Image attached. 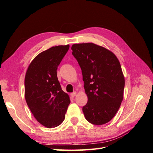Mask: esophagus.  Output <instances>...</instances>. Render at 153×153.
I'll use <instances>...</instances> for the list:
<instances>
[{
	"label": "esophagus",
	"mask_w": 153,
	"mask_h": 153,
	"mask_svg": "<svg viewBox=\"0 0 153 153\" xmlns=\"http://www.w3.org/2000/svg\"><path fill=\"white\" fill-rule=\"evenodd\" d=\"M76 91H74V92H72V93L70 94V96H71V97H75V96H76Z\"/></svg>",
	"instance_id": "34e87169"
}]
</instances>
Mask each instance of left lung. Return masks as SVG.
I'll return each instance as SVG.
<instances>
[{
	"mask_svg": "<svg viewBox=\"0 0 153 153\" xmlns=\"http://www.w3.org/2000/svg\"><path fill=\"white\" fill-rule=\"evenodd\" d=\"M72 55L82 69L88 102L82 110L89 123L102 125L113 118L123 100L124 77L116 55L92 43L74 44Z\"/></svg>",
	"mask_w": 153,
	"mask_h": 153,
	"instance_id": "8db88e82",
	"label": "left lung"
}]
</instances>
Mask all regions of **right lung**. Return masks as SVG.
<instances>
[{"label":"right lung","instance_id":"obj_1","mask_svg":"<svg viewBox=\"0 0 153 153\" xmlns=\"http://www.w3.org/2000/svg\"><path fill=\"white\" fill-rule=\"evenodd\" d=\"M69 45L52 47L41 52L30 63L25 78V96L30 110L47 128L62 123L70 100L58 81L57 69Z\"/></svg>","mask_w":153,"mask_h":153}]
</instances>
